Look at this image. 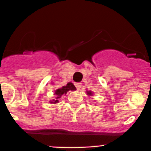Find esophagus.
I'll return each mask as SVG.
<instances>
[{
    "label": "esophagus",
    "mask_w": 151,
    "mask_h": 151,
    "mask_svg": "<svg viewBox=\"0 0 151 151\" xmlns=\"http://www.w3.org/2000/svg\"><path fill=\"white\" fill-rule=\"evenodd\" d=\"M75 85H76V87L77 90H80L81 87V83H76Z\"/></svg>",
    "instance_id": "34e87169"
}]
</instances>
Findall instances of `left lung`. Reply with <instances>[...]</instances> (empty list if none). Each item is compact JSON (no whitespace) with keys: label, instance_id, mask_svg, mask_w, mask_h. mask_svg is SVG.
Segmentation results:
<instances>
[{"label":"left lung","instance_id":"1","mask_svg":"<svg viewBox=\"0 0 151 151\" xmlns=\"http://www.w3.org/2000/svg\"><path fill=\"white\" fill-rule=\"evenodd\" d=\"M87 94L88 95V96H92V95H93V93H92V91H87Z\"/></svg>","mask_w":151,"mask_h":151}]
</instances>
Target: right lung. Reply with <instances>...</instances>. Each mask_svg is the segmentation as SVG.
Returning <instances> with one entry per match:
<instances>
[{
	"mask_svg": "<svg viewBox=\"0 0 151 151\" xmlns=\"http://www.w3.org/2000/svg\"><path fill=\"white\" fill-rule=\"evenodd\" d=\"M76 90V87H75L74 85H73V83L71 82L67 83V85L63 86L62 87H61V88L59 89H57V90H55V95L56 96L55 99H53L52 101H50V103H51V104H56V103H58V101H58V99H61L62 95L67 94V93L69 91V90Z\"/></svg>",
	"mask_w": 151,
	"mask_h": 151,
	"instance_id": "obj_1",
	"label": "right lung"
}]
</instances>
